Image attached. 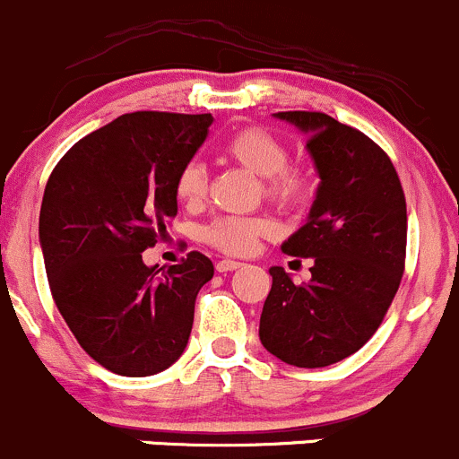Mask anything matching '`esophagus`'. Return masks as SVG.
Segmentation results:
<instances>
[{"label": "esophagus", "mask_w": 459, "mask_h": 459, "mask_svg": "<svg viewBox=\"0 0 459 459\" xmlns=\"http://www.w3.org/2000/svg\"><path fill=\"white\" fill-rule=\"evenodd\" d=\"M242 266V262H235V259H220L217 262V273H230V271H238Z\"/></svg>", "instance_id": "1"}]
</instances>
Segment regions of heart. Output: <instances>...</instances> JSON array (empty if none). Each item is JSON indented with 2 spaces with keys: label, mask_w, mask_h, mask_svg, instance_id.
Returning <instances> with one entry per match:
<instances>
[{
  "label": "heart",
  "mask_w": 459,
  "mask_h": 459,
  "mask_svg": "<svg viewBox=\"0 0 459 459\" xmlns=\"http://www.w3.org/2000/svg\"><path fill=\"white\" fill-rule=\"evenodd\" d=\"M229 160L264 178V195L281 208H299L313 193L311 175L298 164H286V146L266 128H242L224 143ZM208 191V175L200 161H188L175 179V193L184 204L195 206ZM277 235V221L271 215L220 217L204 229L208 244L229 255H251L259 239Z\"/></svg>",
  "instance_id": "b5f03b06"
}]
</instances>
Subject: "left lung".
I'll use <instances>...</instances> for the list:
<instances>
[{
	"mask_svg": "<svg viewBox=\"0 0 459 459\" xmlns=\"http://www.w3.org/2000/svg\"><path fill=\"white\" fill-rule=\"evenodd\" d=\"M307 135L319 175L308 220L281 251L311 257L295 284L271 266L259 317L264 349L299 368H322L362 349L386 316L406 257V200L395 166L364 133L324 113H275Z\"/></svg>",
	"mask_w": 459,
	"mask_h": 459,
	"instance_id": "1",
	"label": "left lung"
}]
</instances>
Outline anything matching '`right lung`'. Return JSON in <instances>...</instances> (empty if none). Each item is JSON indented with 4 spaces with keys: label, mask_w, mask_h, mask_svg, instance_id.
<instances>
[{
    "label": "right lung",
    "mask_w": 459,
    "mask_h": 459,
    "mask_svg": "<svg viewBox=\"0 0 459 459\" xmlns=\"http://www.w3.org/2000/svg\"><path fill=\"white\" fill-rule=\"evenodd\" d=\"M211 124L212 115H122L77 142L46 184L39 244L50 293L82 349L117 375L148 377L178 362L215 273L197 251L161 276L142 259L178 215L175 179Z\"/></svg>",
    "instance_id": "add662e5"
}]
</instances>
